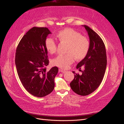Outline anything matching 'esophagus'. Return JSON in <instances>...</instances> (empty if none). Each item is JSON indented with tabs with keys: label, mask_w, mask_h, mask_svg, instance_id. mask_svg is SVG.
<instances>
[{
	"label": "esophagus",
	"mask_w": 124,
	"mask_h": 124,
	"mask_svg": "<svg viewBox=\"0 0 124 124\" xmlns=\"http://www.w3.org/2000/svg\"><path fill=\"white\" fill-rule=\"evenodd\" d=\"M59 72H62V73H65V72H66V70H64L62 69H60L59 70Z\"/></svg>",
	"instance_id": "esophagus-1"
}]
</instances>
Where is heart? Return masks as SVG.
Listing matches in <instances>:
<instances>
[{"label": "heart", "instance_id": "obj_1", "mask_svg": "<svg viewBox=\"0 0 124 124\" xmlns=\"http://www.w3.org/2000/svg\"><path fill=\"white\" fill-rule=\"evenodd\" d=\"M56 37L60 43L68 44V46L66 51L67 54L57 56L52 61L53 65L67 69L72 64L74 58L77 61H81L88 54L91 46L90 41L87 37L82 36L80 32L67 28L59 31ZM45 46L49 53H56L57 45L53 39L47 38L45 41Z\"/></svg>", "mask_w": 124, "mask_h": 124}]
</instances>
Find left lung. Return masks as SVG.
Listing matches in <instances>:
<instances>
[{
    "instance_id": "8db88e82",
    "label": "left lung",
    "mask_w": 124,
    "mask_h": 124,
    "mask_svg": "<svg viewBox=\"0 0 124 124\" xmlns=\"http://www.w3.org/2000/svg\"><path fill=\"white\" fill-rule=\"evenodd\" d=\"M89 38L91 46L85 58L78 63L77 69H81L82 74H75L70 85L72 91L81 96H87L94 92L102 82L107 67L106 47L97 33L86 25H83Z\"/></svg>"
}]
</instances>
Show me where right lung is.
<instances>
[{
	"instance_id": "1",
	"label": "right lung",
	"mask_w": 124,
	"mask_h": 124,
	"mask_svg": "<svg viewBox=\"0 0 124 124\" xmlns=\"http://www.w3.org/2000/svg\"><path fill=\"white\" fill-rule=\"evenodd\" d=\"M50 33L46 27H33L24 35L16 50L15 62L18 77L26 91L37 97L53 91L58 71L57 67L50 70L46 68L49 61L45 41Z\"/></svg>"
}]
</instances>
